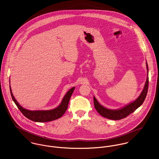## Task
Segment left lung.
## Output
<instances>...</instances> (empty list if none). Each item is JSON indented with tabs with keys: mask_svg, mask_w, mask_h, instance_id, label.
Masks as SVG:
<instances>
[{
	"mask_svg": "<svg viewBox=\"0 0 159 159\" xmlns=\"http://www.w3.org/2000/svg\"><path fill=\"white\" fill-rule=\"evenodd\" d=\"M146 67L148 70H147L148 77L146 79V81L144 89L142 92L141 93L140 95L138 96V98L135 101L127 104L121 109L112 110V109H107L104 106H102V105H101L96 99L95 97L94 96L93 97L94 106L97 112L104 117H106L111 120H120L127 117L129 114L133 113L136 109H138L139 106H141L143 103L144 101L145 100V98L148 93V86H149V77H148L149 69H148V65L147 62H146Z\"/></svg>",
	"mask_w": 159,
	"mask_h": 159,
	"instance_id": "1",
	"label": "left lung"
}]
</instances>
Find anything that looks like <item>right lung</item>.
Segmentation results:
<instances>
[{"label":"right lung","instance_id":"right-lung-1","mask_svg":"<svg viewBox=\"0 0 159 159\" xmlns=\"http://www.w3.org/2000/svg\"><path fill=\"white\" fill-rule=\"evenodd\" d=\"M75 89V87H72L70 89L64 96L61 104L56 108L51 110L47 111H30L23 108L15 99L11 92V89L10 85V93L14 102L22 112V114L30 120L37 122H47L58 119L63 116L66 111L68 106V104L71 95Z\"/></svg>","mask_w":159,"mask_h":159}]
</instances>
